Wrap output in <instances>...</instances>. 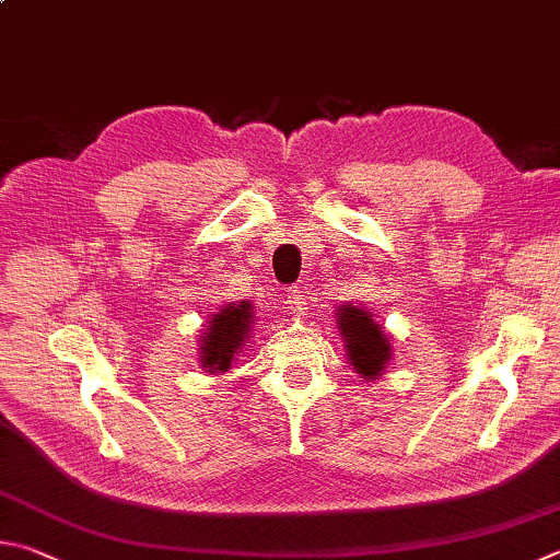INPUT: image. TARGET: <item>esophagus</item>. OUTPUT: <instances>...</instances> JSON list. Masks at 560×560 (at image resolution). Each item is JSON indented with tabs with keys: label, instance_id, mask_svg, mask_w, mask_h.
Here are the masks:
<instances>
[{
	"label": "esophagus",
	"instance_id": "34e87169",
	"mask_svg": "<svg viewBox=\"0 0 560 560\" xmlns=\"http://www.w3.org/2000/svg\"><path fill=\"white\" fill-rule=\"evenodd\" d=\"M289 301V308L293 311V313H303V311H306V296H303V287H291L289 289V296H287Z\"/></svg>",
	"mask_w": 560,
	"mask_h": 560
}]
</instances>
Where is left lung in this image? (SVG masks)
Returning <instances> with one entry per match:
<instances>
[{"instance_id":"1","label":"left lung","mask_w":560,"mask_h":560,"mask_svg":"<svg viewBox=\"0 0 560 560\" xmlns=\"http://www.w3.org/2000/svg\"><path fill=\"white\" fill-rule=\"evenodd\" d=\"M340 328L348 340V358L352 360V368L358 370L362 377H377L382 372L384 362L389 360V340H386L384 330L372 320V315L362 308H340Z\"/></svg>"}]
</instances>
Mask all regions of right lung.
Segmentation results:
<instances>
[{"label":"right lung","instance_id":"obj_1","mask_svg":"<svg viewBox=\"0 0 560 560\" xmlns=\"http://www.w3.org/2000/svg\"><path fill=\"white\" fill-rule=\"evenodd\" d=\"M252 303L242 301L240 306L222 308L215 318L210 320L208 332H202V368L208 372L220 370L228 372L232 358L242 342H245L249 325H252Z\"/></svg>","mask_w":560,"mask_h":560}]
</instances>
